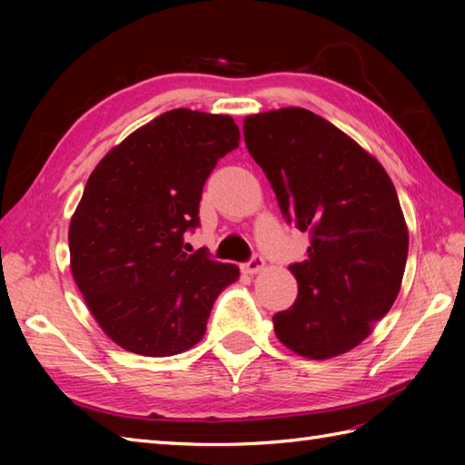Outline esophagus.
Returning a JSON list of instances; mask_svg holds the SVG:
<instances>
[{"instance_id": "34e87169", "label": "esophagus", "mask_w": 465, "mask_h": 465, "mask_svg": "<svg viewBox=\"0 0 465 465\" xmlns=\"http://www.w3.org/2000/svg\"><path fill=\"white\" fill-rule=\"evenodd\" d=\"M263 265H265V262H263V258L260 253H255L253 258L248 262V263H243V272L245 273H260L262 270H263Z\"/></svg>"}]
</instances>
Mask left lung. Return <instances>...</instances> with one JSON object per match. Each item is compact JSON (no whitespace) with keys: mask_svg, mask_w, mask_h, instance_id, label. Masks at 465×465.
I'll return each instance as SVG.
<instances>
[{"mask_svg":"<svg viewBox=\"0 0 465 465\" xmlns=\"http://www.w3.org/2000/svg\"><path fill=\"white\" fill-rule=\"evenodd\" d=\"M248 152L285 220L310 233L292 263L298 298L273 315L278 340L308 360L353 350L396 302L408 260V225L390 175L371 153L303 107L243 120Z\"/></svg>","mask_w":465,"mask_h":465,"instance_id":"8db88e82","label":"left lung"}]
</instances>
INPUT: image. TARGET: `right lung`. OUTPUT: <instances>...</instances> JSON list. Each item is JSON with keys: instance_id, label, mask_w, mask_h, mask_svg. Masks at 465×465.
Segmentation results:
<instances>
[{"instance_id": "add662e5", "label": "right lung", "mask_w": 465, "mask_h": 465, "mask_svg": "<svg viewBox=\"0 0 465 465\" xmlns=\"http://www.w3.org/2000/svg\"><path fill=\"white\" fill-rule=\"evenodd\" d=\"M240 145L230 115L165 112L107 152L69 223V265L95 322L120 348L167 358L203 338L238 265L183 252L217 160Z\"/></svg>"}]
</instances>
